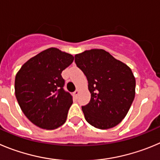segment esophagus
<instances>
[{"instance_id":"34e87169","label":"esophagus","mask_w":160,"mask_h":160,"mask_svg":"<svg viewBox=\"0 0 160 160\" xmlns=\"http://www.w3.org/2000/svg\"><path fill=\"white\" fill-rule=\"evenodd\" d=\"M79 93H80V90H79V89H77V90L75 91L74 92H73V94H74V96H77L79 95Z\"/></svg>"}]
</instances>
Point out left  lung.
Returning a JSON list of instances; mask_svg holds the SVG:
<instances>
[{"label": "left lung", "instance_id": "obj_1", "mask_svg": "<svg viewBox=\"0 0 160 160\" xmlns=\"http://www.w3.org/2000/svg\"><path fill=\"white\" fill-rule=\"evenodd\" d=\"M75 62L88 82L91 100L82 106L88 123L99 129L119 124L136 94V79L130 68L103 49L77 54Z\"/></svg>", "mask_w": 160, "mask_h": 160}]
</instances>
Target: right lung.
Masks as SVG:
<instances>
[{
  "label": "right lung",
  "instance_id": "obj_1",
  "mask_svg": "<svg viewBox=\"0 0 160 160\" xmlns=\"http://www.w3.org/2000/svg\"><path fill=\"white\" fill-rule=\"evenodd\" d=\"M74 57L56 48L24 63L15 78V95L23 113L36 126L53 130L64 124L72 96L64 91L61 73Z\"/></svg>",
  "mask_w": 160,
  "mask_h": 160
}]
</instances>
